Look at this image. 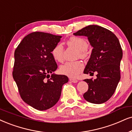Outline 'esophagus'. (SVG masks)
<instances>
[{"label": "esophagus", "mask_w": 132, "mask_h": 132, "mask_svg": "<svg viewBox=\"0 0 132 132\" xmlns=\"http://www.w3.org/2000/svg\"><path fill=\"white\" fill-rule=\"evenodd\" d=\"M69 80L71 81V82H72V83H77V81H78L77 80L75 79V78H70Z\"/></svg>", "instance_id": "esophagus-1"}]
</instances>
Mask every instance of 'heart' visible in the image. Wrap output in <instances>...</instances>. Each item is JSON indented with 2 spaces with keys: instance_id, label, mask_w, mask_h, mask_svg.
I'll return each mask as SVG.
<instances>
[{
  "instance_id": "1",
  "label": "heart",
  "mask_w": 132,
  "mask_h": 132,
  "mask_svg": "<svg viewBox=\"0 0 132 132\" xmlns=\"http://www.w3.org/2000/svg\"><path fill=\"white\" fill-rule=\"evenodd\" d=\"M67 44L78 50L79 52L78 56L80 57L85 58L87 55L86 50L88 47V43L84 38L72 36L68 40ZM63 51L64 48L61 44H56L53 48L51 53L55 60L60 63L63 62L64 60ZM83 68L84 65L80 61H68L60 66V72L69 77H76L83 71Z\"/></svg>"
}]
</instances>
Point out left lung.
Returning <instances> with one entry per match:
<instances>
[{"label":"left lung","instance_id":"obj_1","mask_svg":"<svg viewBox=\"0 0 132 132\" xmlns=\"http://www.w3.org/2000/svg\"><path fill=\"white\" fill-rule=\"evenodd\" d=\"M74 35L86 36L93 48L83 73H97L96 79L84 80L88 90L83 97L96 104L105 102L114 94L121 78L122 51L119 39L109 30L97 25L85 27Z\"/></svg>","mask_w":132,"mask_h":132}]
</instances>
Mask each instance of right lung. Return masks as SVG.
Segmentation results:
<instances>
[{
  "mask_svg": "<svg viewBox=\"0 0 132 132\" xmlns=\"http://www.w3.org/2000/svg\"><path fill=\"white\" fill-rule=\"evenodd\" d=\"M61 38L36 31L25 36L15 50L13 78L23 101L38 110L54 106L69 80L54 73L58 66L51 52Z\"/></svg>",
  "mask_w": 132,
  "mask_h": 132,
  "instance_id": "obj_1",
  "label": "right lung"
}]
</instances>
